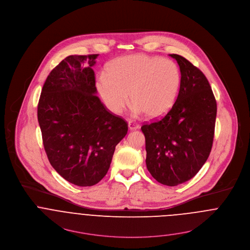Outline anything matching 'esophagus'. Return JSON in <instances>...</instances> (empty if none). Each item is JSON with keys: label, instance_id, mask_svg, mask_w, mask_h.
I'll list each match as a JSON object with an SVG mask.
<instances>
[{"label": "esophagus", "instance_id": "esophagus-1", "mask_svg": "<svg viewBox=\"0 0 250 250\" xmlns=\"http://www.w3.org/2000/svg\"><path fill=\"white\" fill-rule=\"evenodd\" d=\"M128 126H129V129H130L131 131L136 130V129L139 128V124L136 123V121H133V120H130V121L128 122Z\"/></svg>", "mask_w": 250, "mask_h": 250}]
</instances>
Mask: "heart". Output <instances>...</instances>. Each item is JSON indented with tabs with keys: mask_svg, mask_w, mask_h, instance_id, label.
Instances as JSON below:
<instances>
[{
	"mask_svg": "<svg viewBox=\"0 0 250 250\" xmlns=\"http://www.w3.org/2000/svg\"><path fill=\"white\" fill-rule=\"evenodd\" d=\"M182 85L178 65L162 57L134 54L113 60L107 73L96 79V88L105 105L120 114L129 101L135 112L152 119L162 117L175 104Z\"/></svg>",
	"mask_w": 250,
	"mask_h": 250,
	"instance_id": "b5f03b06",
	"label": "heart"
}]
</instances>
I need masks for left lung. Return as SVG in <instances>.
<instances>
[{
    "label": "left lung",
    "instance_id": "1",
    "mask_svg": "<svg viewBox=\"0 0 250 250\" xmlns=\"http://www.w3.org/2000/svg\"><path fill=\"white\" fill-rule=\"evenodd\" d=\"M182 85L167 114L141 131L145 136L146 166L159 183L177 186L194 178L211 152L217 102L205 74L178 54Z\"/></svg>",
    "mask_w": 250,
    "mask_h": 250
}]
</instances>
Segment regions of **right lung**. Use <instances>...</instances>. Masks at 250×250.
Masks as SVG:
<instances>
[{
	"label": "right lung",
	"instance_id": "obj_1",
	"mask_svg": "<svg viewBox=\"0 0 250 250\" xmlns=\"http://www.w3.org/2000/svg\"><path fill=\"white\" fill-rule=\"evenodd\" d=\"M98 54L69 55L48 74L38 103V122L47 159L77 186H92L107 174L128 123L96 94Z\"/></svg>",
	"mask_w": 250,
	"mask_h": 250
}]
</instances>
